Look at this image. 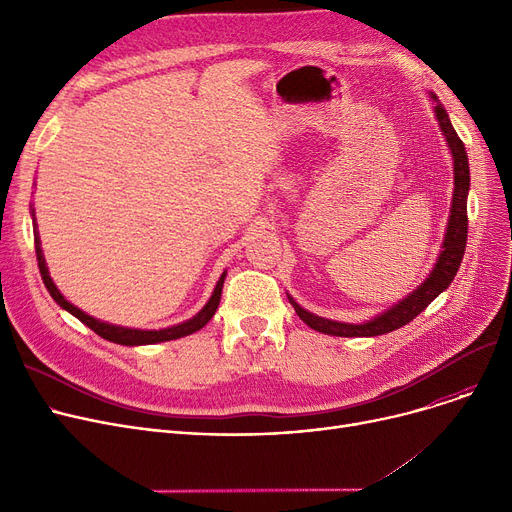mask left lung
Wrapping results in <instances>:
<instances>
[{"label": "left lung", "instance_id": "obj_1", "mask_svg": "<svg viewBox=\"0 0 512 512\" xmlns=\"http://www.w3.org/2000/svg\"><path fill=\"white\" fill-rule=\"evenodd\" d=\"M436 116H438V122L442 126V132H444L448 147L452 151V159H454V195H452L448 230L444 236V251L438 257L434 272L429 274V278L415 292H411L407 299H402L398 305H394L386 313L373 317L371 321H367V324H359V326L357 324H340V321L317 317V315L305 311L303 307H299L297 303H294L292 297H288L294 311H297V315L305 321L309 328H313L317 332H324V334H332V336H346V338L388 334L392 330L407 326L409 321H413L429 303L438 297L442 290H446L450 286L456 272H459L463 255H465V247H467V228H469V218H467L469 159H467L463 141L459 139V134L454 132L450 118L440 103H436Z\"/></svg>", "mask_w": 512, "mask_h": 512}]
</instances>
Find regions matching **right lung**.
<instances>
[{
    "label": "right lung",
    "mask_w": 512,
    "mask_h": 512,
    "mask_svg": "<svg viewBox=\"0 0 512 512\" xmlns=\"http://www.w3.org/2000/svg\"><path fill=\"white\" fill-rule=\"evenodd\" d=\"M41 242H39V236H35V251H37V263H39V272H41V278H43V284L45 288L49 290L51 299L56 301L62 309H66L68 313H72L74 317H78L80 321H83L85 326H89L95 334H99L101 338L110 340V342H116V344H124V346H139V344H155V342H166V340H176V338H182V336H188L193 334L197 330H201L207 321L213 317L215 309H218L220 305V299H222V286H224V278L226 274H222V278L218 280V284H215V290L211 294V299L207 301V305L193 317L184 321V324H178V326H172V328H166V330H128V328H120V326H110V324H103V321L87 315L80 311L78 307H74L72 303H68L60 290L56 288V284L51 282L49 274H47V267H45V259H43V253H41Z\"/></svg>",
    "instance_id": "obj_1"
}]
</instances>
